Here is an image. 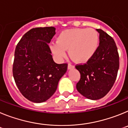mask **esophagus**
<instances>
[{"mask_svg": "<svg viewBox=\"0 0 128 128\" xmlns=\"http://www.w3.org/2000/svg\"><path fill=\"white\" fill-rule=\"evenodd\" d=\"M75 68V66L72 64H69L68 66V70H71V69H73Z\"/></svg>", "mask_w": 128, "mask_h": 128, "instance_id": "34e87169", "label": "esophagus"}]
</instances>
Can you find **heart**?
Segmentation results:
<instances>
[{"label": "heart", "instance_id": "1", "mask_svg": "<svg viewBox=\"0 0 128 128\" xmlns=\"http://www.w3.org/2000/svg\"><path fill=\"white\" fill-rule=\"evenodd\" d=\"M99 36L93 29L74 28L62 31L56 38V43L50 46L51 50L58 58L66 56V50L72 59L85 63L94 55L98 48Z\"/></svg>", "mask_w": 128, "mask_h": 128}]
</instances>
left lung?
Returning a JSON list of instances; mask_svg holds the SVG:
<instances>
[{"mask_svg": "<svg viewBox=\"0 0 128 128\" xmlns=\"http://www.w3.org/2000/svg\"><path fill=\"white\" fill-rule=\"evenodd\" d=\"M99 46L93 56L83 65H76L80 79L76 90L88 99L98 100L104 97L116 80L119 68V56L113 38L100 29Z\"/></svg>", "mask_w": 128, "mask_h": 128, "instance_id": "obj_1", "label": "left lung"}]
</instances>
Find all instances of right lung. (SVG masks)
Segmentation results:
<instances>
[{"label":"right lung","instance_id":"1","mask_svg":"<svg viewBox=\"0 0 128 128\" xmlns=\"http://www.w3.org/2000/svg\"><path fill=\"white\" fill-rule=\"evenodd\" d=\"M55 33L54 27L33 28L15 48L13 77L23 96L33 102L48 100L67 71V64H58L52 58L48 44Z\"/></svg>","mask_w":128,"mask_h":128}]
</instances>
